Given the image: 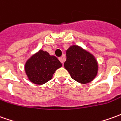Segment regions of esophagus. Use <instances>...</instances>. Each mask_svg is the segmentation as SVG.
Returning <instances> with one entry per match:
<instances>
[{"mask_svg": "<svg viewBox=\"0 0 121 121\" xmlns=\"http://www.w3.org/2000/svg\"><path fill=\"white\" fill-rule=\"evenodd\" d=\"M59 60L60 61L61 63L63 64V62H64V61H65V60H64V58H61V57H60V58H59Z\"/></svg>", "mask_w": 121, "mask_h": 121, "instance_id": "esophagus-1", "label": "esophagus"}]
</instances>
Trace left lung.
<instances>
[{
	"label": "left lung",
	"instance_id": "obj_1",
	"mask_svg": "<svg viewBox=\"0 0 121 121\" xmlns=\"http://www.w3.org/2000/svg\"><path fill=\"white\" fill-rule=\"evenodd\" d=\"M64 67L71 78L81 84L92 81L98 71L96 58L90 52L77 45H73L66 51Z\"/></svg>",
	"mask_w": 121,
	"mask_h": 121
}]
</instances>
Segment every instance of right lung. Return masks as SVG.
<instances>
[{"label":"right lung","mask_w":121,"mask_h":121,"mask_svg":"<svg viewBox=\"0 0 121 121\" xmlns=\"http://www.w3.org/2000/svg\"><path fill=\"white\" fill-rule=\"evenodd\" d=\"M61 66L56 56L40 50L27 60L24 67L29 81L35 84H43L51 80L55 71Z\"/></svg>","instance_id":"right-lung-1"}]
</instances>
